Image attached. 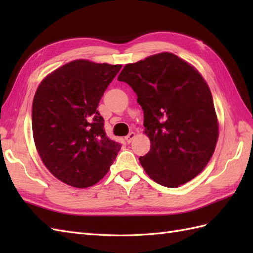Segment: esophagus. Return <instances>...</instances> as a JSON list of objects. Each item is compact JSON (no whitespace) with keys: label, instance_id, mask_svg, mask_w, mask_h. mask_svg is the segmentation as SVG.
Instances as JSON below:
<instances>
[{"label":"esophagus","instance_id":"1","mask_svg":"<svg viewBox=\"0 0 253 253\" xmlns=\"http://www.w3.org/2000/svg\"><path fill=\"white\" fill-rule=\"evenodd\" d=\"M136 137V133L133 132V131H131V132H129L128 133V135L125 137V140L128 142V143H130L132 140H133V138Z\"/></svg>","mask_w":253,"mask_h":253}]
</instances>
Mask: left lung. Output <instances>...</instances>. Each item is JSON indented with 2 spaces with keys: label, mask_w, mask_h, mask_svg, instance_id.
Segmentation results:
<instances>
[{
  "label": "left lung",
  "mask_w": 253,
  "mask_h": 253,
  "mask_svg": "<svg viewBox=\"0 0 253 253\" xmlns=\"http://www.w3.org/2000/svg\"><path fill=\"white\" fill-rule=\"evenodd\" d=\"M117 79L130 85L143 110L151 149L139 161L150 178L175 188L200 174L215 150L218 123L197 69L163 52L127 64Z\"/></svg>",
  "instance_id": "left-lung-1"
}]
</instances>
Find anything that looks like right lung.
<instances>
[{"label":"right lung","instance_id":"obj_1","mask_svg":"<svg viewBox=\"0 0 253 253\" xmlns=\"http://www.w3.org/2000/svg\"><path fill=\"white\" fill-rule=\"evenodd\" d=\"M122 65L69 62L42 80L32 102V133L42 162L57 179L76 188L96 184L121 143L106 136L99 102Z\"/></svg>","mask_w":253,"mask_h":253}]
</instances>
